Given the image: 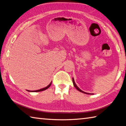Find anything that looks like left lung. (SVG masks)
<instances>
[{"instance_id": "obj_1", "label": "left lung", "mask_w": 126, "mask_h": 126, "mask_svg": "<svg viewBox=\"0 0 126 126\" xmlns=\"http://www.w3.org/2000/svg\"><path fill=\"white\" fill-rule=\"evenodd\" d=\"M73 84H74V87L75 88H76L78 90V91H80V92H81V93H84V94H90V93H85L84 92V91H82L81 90H80V89L77 86V85H76V84H75V81H74V79L73 78Z\"/></svg>"}]
</instances>
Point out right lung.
I'll use <instances>...</instances> for the list:
<instances>
[{
	"label": "right lung",
	"mask_w": 126,
	"mask_h": 126,
	"mask_svg": "<svg viewBox=\"0 0 126 126\" xmlns=\"http://www.w3.org/2000/svg\"><path fill=\"white\" fill-rule=\"evenodd\" d=\"M51 84L52 83H50L46 87V88H44L43 89H40V90H35V91H32V92H39V91H43V90H46V89H47L48 88H49V87L51 85Z\"/></svg>",
	"instance_id": "add662e5"
}]
</instances>
